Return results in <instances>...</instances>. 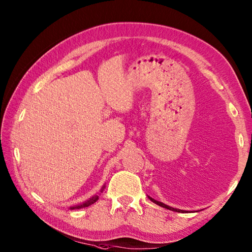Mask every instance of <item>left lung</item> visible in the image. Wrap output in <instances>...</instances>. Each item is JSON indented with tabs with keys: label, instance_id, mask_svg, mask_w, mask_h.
<instances>
[{
	"label": "left lung",
	"instance_id": "8db88e82",
	"mask_svg": "<svg viewBox=\"0 0 252 252\" xmlns=\"http://www.w3.org/2000/svg\"><path fill=\"white\" fill-rule=\"evenodd\" d=\"M148 198H149V199H151L153 202H155V203H156V205H158V206H160V207L165 208V209H169V210H172V211H175V212H181V211L183 212V210H180V209H174V208H172V207H170V206L164 205V203H162V202H160V201L155 200V199H153L152 197H149V196H148Z\"/></svg>",
	"mask_w": 252,
	"mask_h": 252
}]
</instances>
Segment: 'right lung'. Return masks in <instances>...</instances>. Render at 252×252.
I'll use <instances>...</instances> for the list:
<instances>
[{"label":"right lung","instance_id":"1","mask_svg":"<svg viewBox=\"0 0 252 252\" xmlns=\"http://www.w3.org/2000/svg\"><path fill=\"white\" fill-rule=\"evenodd\" d=\"M105 189V185L103 186V189H101V190L100 191H103V189ZM98 200V196L96 195V196H93L92 198H90L89 200H87V201H84L83 203H81V205H78V206H73V207H71L70 209H81V208H85V207H89V206H91V205H93L94 202H96Z\"/></svg>","mask_w":252,"mask_h":252}]
</instances>
